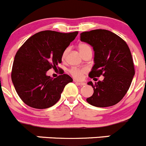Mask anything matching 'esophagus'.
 <instances>
[{
    "instance_id": "obj_1",
    "label": "esophagus",
    "mask_w": 146,
    "mask_h": 146,
    "mask_svg": "<svg viewBox=\"0 0 146 146\" xmlns=\"http://www.w3.org/2000/svg\"><path fill=\"white\" fill-rule=\"evenodd\" d=\"M75 82H76V84H78L79 85V86H84L86 84L84 83V82H77V81H74Z\"/></svg>"
}]
</instances>
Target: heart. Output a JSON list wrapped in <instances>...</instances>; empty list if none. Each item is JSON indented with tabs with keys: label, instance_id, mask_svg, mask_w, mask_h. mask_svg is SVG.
<instances>
[{
	"label": "heart",
	"instance_id": "heart-1",
	"mask_svg": "<svg viewBox=\"0 0 146 146\" xmlns=\"http://www.w3.org/2000/svg\"><path fill=\"white\" fill-rule=\"evenodd\" d=\"M79 50L82 55L83 56L84 54L86 53L89 52H92V48L89 44L87 43H81L79 45ZM70 52V47H67L65 50L63 51L62 54V60H65L67 59L68 53ZM70 74L73 76L74 78L76 79H81L83 76V75L86 73V70L84 68H72L70 70Z\"/></svg>",
	"mask_w": 146,
	"mask_h": 146
}]
</instances>
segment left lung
I'll return each mask as SVG.
<instances>
[{
  "instance_id": "left-lung-1",
  "label": "left lung",
  "mask_w": 146,
  "mask_h": 146,
  "mask_svg": "<svg viewBox=\"0 0 146 146\" xmlns=\"http://www.w3.org/2000/svg\"><path fill=\"white\" fill-rule=\"evenodd\" d=\"M80 40L92 46L94 51V65L89 77L104 76L94 84L88 82L94 88V94L86 102L96 107L116 104L127 93L135 74L128 44L115 33L102 29L82 33Z\"/></svg>"
}]
</instances>
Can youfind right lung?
<instances>
[{
	"label": "right lung",
	"mask_w": 146,
	"mask_h": 146,
	"mask_svg": "<svg viewBox=\"0 0 146 146\" xmlns=\"http://www.w3.org/2000/svg\"><path fill=\"white\" fill-rule=\"evenodd\" d=\"M77 34V31H41L20 47L14 59L11 79L17 94L25 104L42 109L58 102L64 86L73 79L66 74L53 79L46 73L62 62L63 51Z\"/></svg>",
	"instance_id": "right-lung-1"
}]
</instances>
